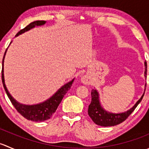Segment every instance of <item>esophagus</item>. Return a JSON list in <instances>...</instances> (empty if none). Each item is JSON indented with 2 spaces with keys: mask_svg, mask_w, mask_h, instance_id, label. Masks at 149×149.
<instances>
[{
  "mask_svg": "<svg viewBox=\"0 0 149 149\" xmlns=\"http://www.w3.org/2000/svg\"><path fill=\"white\" fill-rule=\"evenodd\" d=\"M81 81L82 83L86 84V85H88V84L91 83V79H90V77L88 75H84V76H82Z\"/></svg>",
  "mask_w": 149,
  "mask_h": 149,
  "instance_id": "1",
  "label": "esophagus"
}]
</instances>
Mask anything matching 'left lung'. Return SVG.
<instances>
[{
  "mask_svg": "<svg viewBox=\"0 0 149 149\" xmlns=\"http://www.w3.org/2000/svg\"><path fill=\"white\" fill-rule=\"evenodd\" d=\"M145 64V72H144V76L146 77L147 75V63L146 62L144 63ZM91 104L88 105V114L90 118H91L93 122L95 124L104 127H107V126H114L117 125L118 124H120L123 121L125 120L130 114L135 110L136 107L139 105L143 97L144 93L142 97L139 99V101L135 104L134 106L130 109L125 112L122 113H111V112H107L101 106V104L100 102V95H99L98 91L96 89L91 90Z\"/></svg>",
  "mask_w": 149,
  "mask_h": 149,
  "instance_id": "left-lung-1",
  "label": "left lung"
}]
</instances>
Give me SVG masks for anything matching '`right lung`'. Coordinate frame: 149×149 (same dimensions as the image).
<instances>
[{
	"label": "right lung",
	"instance_id": "1",
	"mask_svg": "<svg viewBox=\"0 0 149 149\" xmlns=\"http://www.w3.org/2000/svg\"><path fill=\"white\" fill-rule=\"evenodd\" d=\"M45 23V21H35V22H31V23H30L29 24L27 25L26 27L24 28L23 29L20 30V31L16 34V37L19 36V34H23L25 31H27L35 27V26L44 25ZM6 51L7 49L6 50L5 54H4L3 58V68L2 72H1V73H2V82L3 84L4 89H5L6 92L10 101L11 102L12 104H13V107L16 108V109L18 111L19 113H20L24 118L29 120H31L34 122H42L47 120H49V118L52 117V114H53L54 112H55L57 108L59 106L60 103L61 102L64 96L65 95L67 91L70 88L72 84H73V81H74V79L72 81H69L68 83L65 84V85L63 86L61 88H59V89L56 91V93H55V94L50 97V98H49L48 100H47L46 101L34 105H26L23 104L19 103L17 101H16V100L13 99V97H12L11 95H10V93L8 92V89H7L6 86L5 84L3 73V62L4 58H5L6 53Z\"/></svg>",
	"mask_w": 149,
	"mask_h": 149
}]
</instances>
